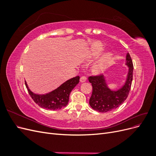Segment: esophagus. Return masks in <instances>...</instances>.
I'll return each instance as SVG.
<instances>
[{
    "label": "esophagus",
    "instance_id": "34e87169",
    "mask_svg": "<svg viewBox=\"0 0 156 156\" xmlns=\"http://www.w3.org/2000/svg\"><path fill=\"white\" fill-rule=\"evenodd\" d=\"M87 81V77L85 76H83L81 78H80V81L81 83H84Z\"/></svg>",
    "mask_w": 156,
    "mask_h": 156
}]
</instances>
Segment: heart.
I'll use <instances>...</instances> for the list:
<instances>
[{
    "mask_svg": "<svg viewBox=\"0 0 156 156\" xmlns=\"http://www.w3.org/2000/svg\"><path fill=\"white\" fill-rule=\"evenodd\" d=\"M103 50V47L102 44H98L96 46V48H94L92 50V53L91 55L92 56H96L98 55H100L102 51ZM112 56V54L111 53H108L105 55V57L103 58L101 60H100V62H98L96 64L94 65V71H96V72L100 73L102 72L103 71H104V69L106 68L108 62L109 61Z\"/></svg>",
    "mask_w": 156,
    "mask_h": 156,
    "instance_id": "heart-1",
    "label": "heart"
}]
</instances>
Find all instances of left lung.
<instances>
[{
    "label": "left lung",
    "mask_w": 156,
    "mask_h": 156,
    "mask_svg": "<svg viewBox=\"0 0 156 156\" xmlns=\"http://www.w3.org/2000/svg\"><path fill=\"white\" fill-rule=\"evenodd\" d=\"M126 64L129 68L126 82L116 90H112L108 87L103 75L88 77V81L92 86L89 104L94 110L100 112L111 111L119 107L126 100L131 89L133 72V62L129 53L126 55Z\"/></svg>",
    "instance_id": "obj_1"
}]
</instances>
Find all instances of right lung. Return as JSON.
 Segmentation results:
<instances>
[{"label": "right lung", "instance_id": "obj_1", "mask_svg": "<svg viewBox=\"0 0 156 156\" xmlns=\"http://www.w3.org/2000/svg\"><path fill=\"white\" fill-rule=\"evenodd\" d=\"M79 76L73 77L62 83L54 90L45 94H37L32 92L27 82L25 85L32 100L40 107L48 110H58L66 106L70 92L79 82Z\"/></svg>", "mask_w": 156, "mask_h": 156}]
</instances>
